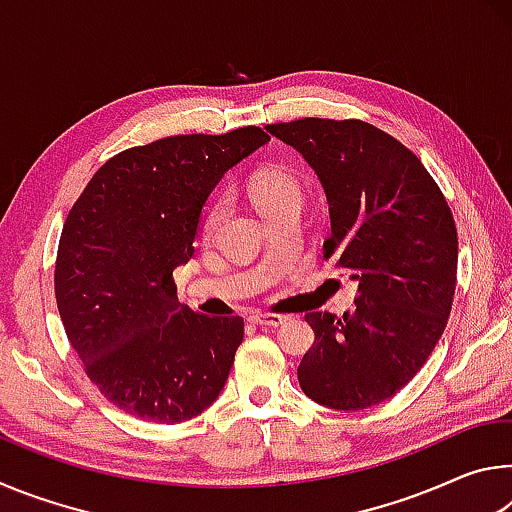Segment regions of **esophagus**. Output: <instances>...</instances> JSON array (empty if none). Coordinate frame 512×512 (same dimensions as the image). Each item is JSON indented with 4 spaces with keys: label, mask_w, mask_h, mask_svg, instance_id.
Returning a JSON list of instances; mask_svg holds the SVG:
<instances>
[{
    "label": "esophagus",
    "mask_w": 512,
    "mask_h": 512,
    "mask_svg": "<svg viewBox=\"0 0 512 512\" xmlns=\"http://www.w3.org/2000/svg\"><path fill=\"white\" fill-rule=\"evenodd\" d=\"M248 320L253 325H271V327H277V325H282L284 320H287V316H282V314H262V311H255V314H250L248 316Z\"/></svg>",
    "instance_id": "obj_1"
}]
</instances>
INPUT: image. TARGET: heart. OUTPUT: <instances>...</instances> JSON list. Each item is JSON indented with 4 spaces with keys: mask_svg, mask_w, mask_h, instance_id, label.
I'll return each instance as SVG.
<instances>
[{
    "mask_svg": "<svg viewBox=\"0 0 512 512\" xmlns=\"http://www.w3.org/2000/svg\"><path fill=\"white\" fill-rule=\"evenodd\" d=\"M248 192L257 210L264 214V219H271V216L280 214L284 210H291V207H300L305 201V189L298 180L296 173H291L284 167H266L253 173L248 183ZM225 214V198L216 196L214 201L207 205L205 216H203V232L205 235H212L216 225L221 223Z\"/></svg>",
    "mask_w": 512,
    "mask_h": 512,
    "instance_id": "1",
    "label": "heart"
}]
</instances>
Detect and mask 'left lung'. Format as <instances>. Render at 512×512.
Listing matches in <instances>:
<instances>
[{"instance_id":"8db88e82","label":"left lung","mask_w":512,"mask_h":512,"mask_svg":"<svg viewBox=\"0 0 512 512\" xmlns=\"http://www.w3.org/2000/svg\"><path fill=\"white\" fill-rule=\"evenodd\" d=\"M266 131L318 173L332 219L323 255L359 282L352 314H305L316 339L300 388L329 409H370L418 375L445 332L458 266L452 210L418 155L368 121L305 117Z\"/></svg>"}]
</instances>
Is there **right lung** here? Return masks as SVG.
I'll return each instance as SVG.
<instances>
[{
	"label": "right lung",
	"instance_id": "obj_1",
	"mask_svg": "<svg viewBox=\"0 0 512 512\" xmlns=\"http://www.w3.org/2000/svg\"><path fill=\"white\" fill-rule=\"evenodd\" d=\"M268 140L244 126L133 146L103 162L69 210L54 268L58 314L85 375L121 411L178 424L219 397L244 318L180 305L173 268L192 257L223 173Z\"/></svg>",
	"mask_w": 512,
	"mask_h": 512
}]
</instances>
